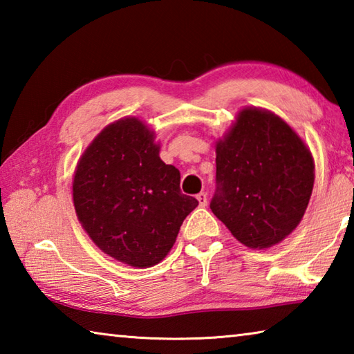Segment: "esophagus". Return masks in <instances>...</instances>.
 Instances as JSON below:
<instances>
[{
    "label": "esophagus",
    "instance_id": "34e87169",
    "mask_svg": "<svg viewBox=\"0 0 354 354\" xmlns=\"http://www.w3.org/2000/svg\"><path fill=\"white\" fill-rule=\"evenodd\" d=\"M196 200H198L200 206H206L207 205V195L205 194V192H201V194L196 195Z\"/></svg>",
    "mask_w": 354,
    "mask_h": 354
}]
</instances>
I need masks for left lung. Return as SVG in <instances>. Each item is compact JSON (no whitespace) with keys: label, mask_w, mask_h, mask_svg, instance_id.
I'll return each mask as SVG.
<instances>
[{"label":"left lung","mask_w":354,"mask_h":354,"mask_svg":"<svg viewBox=\"0 0 354 354\" xmlns=\"http://www.w3.org/2000/svg\"><path fill=\"white\" fill-rule=\"evenodd\" d=\"M215 217L251 250L278 245L301 221L313 195V153L290 124L262 107H242L215 142Z\"/></svg>","instance_id":"left-lung-1"}]
</instances>
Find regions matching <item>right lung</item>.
I'll return each instance as SVG.
<instances>
[{
	"label": "right lung",
	"instance_id": "right-lung-1",
	"mask_svg": "<svg viewBox=\"0 0 354 354\" xmlns=\"http://www.w3.org/2000/svg\"><path fill=\"white\" fill-rule=\"evenodd\" d=\"M156 133L137 117L107 124L77 160L76 217L92 242L129 267L159 263L198 206L179 190V170L159 158Z\"/></svg>",
	"mask_w": 354,
	"mask_h": 354
}]
</instances>
